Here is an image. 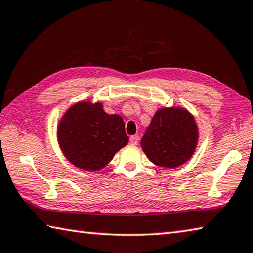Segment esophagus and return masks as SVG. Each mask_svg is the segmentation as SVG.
Masks as SVG:
<instances>
[{"mask_svg":"<svg viewBox=\"0 0 253 253\" xmlns=\"http://www.w3.org/2000/svg\"><path fill=\"white\" fill-rule=\"evenodd\" d=\"M138 140H139V137H138V135H134V136H131V137H130L129 142H130V145H132V146H136L137 144H138Z\"/></svg>","mask_w":253,"mask_h":253,"instance_id":"34e87169","label":"esophagus"}]
</instances>
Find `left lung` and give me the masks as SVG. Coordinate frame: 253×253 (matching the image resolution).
Here are the masks:
<instances>
[{
  "label": "left lung",
  "mask_w": 253,
  "mask_h": 253,
  "mask_svg": "<svg viewBox=\"0 0 253 253\" xmlns=\"http://www.w3.org/2000/svg\"><path fill=\"white\" fill-rule=\"evenodd\" d=\"M198 130L194 117L182 108H162L155 114L141 138V147L151 163L174 168L194 154Z\"/></svg>",
  "instance_id": "8db88e82"
}]
</instances>
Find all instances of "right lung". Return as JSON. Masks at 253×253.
<instances>
[{"instance_id":"obj_1","label":"right lung","mask_w":253,"mask_h":253,"mask_svg":"<svg viewBox=\"0 0 253 253\" xmlns=\"http://www.w3.org/2000/svg\"><path fill=\"white\" fill-rule=\"evenodd\" d=\"M57 136L67 159L87 171L104 168L128 142L123 118L105 113L100 103L72 106L59 123Z\"/></svg>"}]
</instances>
